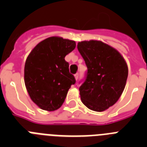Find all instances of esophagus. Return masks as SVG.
Segmentation results:
<instances>
[{"mask_svg": "<svg viewBox=\"0 0 147 147\" xmlns=\"http://www.w3.org/2000/svg\"><path fill=\"white\" fill-rule=\"evenodd\" d=\"M74 77L75 79H76V80H77L78 78H79V74H76L74 75Z\"/></svg>", "mask_w": 147, "mask_h": 147, "instance_id": "esophagus-1", "label": "esophagus"}]
</instances>
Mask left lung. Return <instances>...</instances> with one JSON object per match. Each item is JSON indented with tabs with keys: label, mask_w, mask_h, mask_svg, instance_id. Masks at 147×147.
<instances>
[{
	"label": "left lung",
	"mask_w": 147,
	"mask_h": 147,
	"mask_svg": "<svg viewBox=\"0 0 147 147\" xmlns=\"http://www.w3.org/2000/svg\"><path fill=\"white\" fill-rule=\"evenodd\" d=\"M77 49L88 67L79 89L82 102L90 110L102 112L113 106L124 91L127 65L117 50L102 41L80 42Z\"/></svg>",
	"instance_id": "1"
}]
</instances>
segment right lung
<instances>
[{"label": "right lung", "instance_id": "add662e5", "mask_svg": "<svg viewBox=\"0 0 147 147\" xmlns=\"http://www.w3.org/2000/svg\"><path fill=\"white\" fill-rule=\"evenodd\" d=\"M76 47V42L51 37L37 44L27 57L24 81L30 98L39 107L54 111L65 102L67 91L76 83L65 60Z\"/></svg>", "mask_w": 147, "mask_h": 147}]
</instances>
